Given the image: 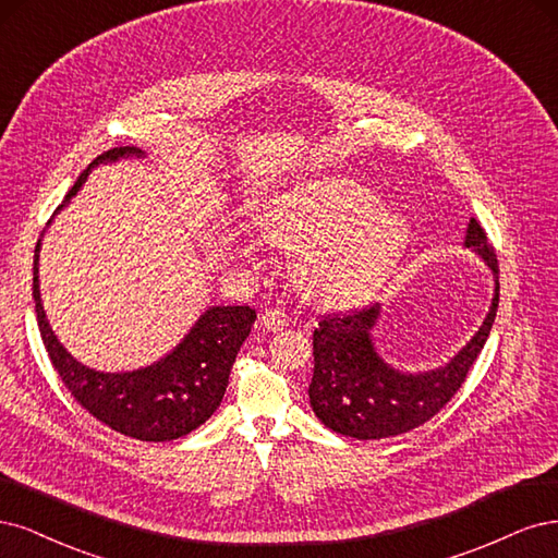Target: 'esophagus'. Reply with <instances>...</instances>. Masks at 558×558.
I'll list each match as a JSON object with an SVG mask.
<instances>
[{
  "label": "esophagus",
  "mask_w": 558,
  "mask_h": 558,
  "mask_svg": "<svg viewBox=\"0 0 558 558\" xmlns=\"http://www.w3.org/2000/svg\"><path fill=\"white\" fill-rule=\"evenodd\" d=\"M262 325L268 331H280L290 325V317H287V313L282 308H266L262 315Z\"/></svg>",
  "instance_id": "1"
}]
</instances>
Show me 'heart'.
Segmentation results:
<instances>
[{
	"instance_id": "b5f03b06",
	"label": "heart",
	"mask_w": 558,
	"mask_h": 558,
	"mask_svg": "<svg viewBox=\"0 0 558 558\" xmlns=\"http://www.w3.org/2000/svg\"><path fill=\"white\" fill-rule=\"evenodd\" d=\"M266 239L296 253V282L322 305L371 299L401 262L410 225L348 178H317L278 196L262 220Z\"/></svg>"
}]
</instances>
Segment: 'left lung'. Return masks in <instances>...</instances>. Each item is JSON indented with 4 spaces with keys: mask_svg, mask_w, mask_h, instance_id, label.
<instances>
[{
    "mask_svg": "<svg viewBox=\"0 0 558 558\" xmlns=\"http://www.w3.org/2000/svg\"><path fill=\"white\" fill-rule=\"evenodd\" d=\"M465 247H473L498 278L496 250L475 218L465 231ZM496 308L498 280L492 308L471 343L449 364L417 375L391 368L377 356L371 340V329L380 315L377 303L322 317L313 331L315 368L308 387L313 412L336 434L356 440H380L417 428L438 415L465 383L487 343Z\"/></svg>",
    "mask_w": 558,
    "mask_h": 558,
    "instance_id": "left-lung-1",
    "label": "left lung"
}]
</instances>
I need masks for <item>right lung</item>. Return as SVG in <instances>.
Returning <instances> with one entry per match:
<instances>
[{"label":"right lung","instance_id":"1","mask_svg":"<svg viewBox=\"0 0 558 558\" xmlns=\"http://www.w3.org/2000/svg\"><path fill=\"white\" fill-rule=\"evenodd\" d=\"M124 155H141L136 148H113L99 155L64 196H74L99 161H116ZM39 247L34 250V311L46 352L64 387L93 417L122 436L146 442H165L187 436L218 410L236 354L253 329L257 313L250 305H213L173 352L157 364L130 373H101L78 364L52 333L39 294Z\"/></svg>","mask_w":558,"mask_h":558}]
</instances>
